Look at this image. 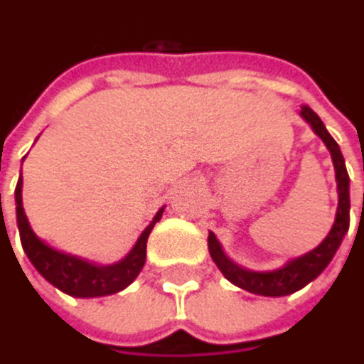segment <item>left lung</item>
Masks as SVG:
<instances>
[{
  "mask_svg": "<svg viewBox=\"0 0 364 364\" xmlns=\"http://www.w3.org/2000/svg\"><path fill=\"white\" fill-rule=\"evenodd\" d=\"M301 117L311 125L314 134L322 138V142L326 144V149L331 151L333 157V166H335V181H337V196H339V205H337V213H335V222L331 226V232L324 237V241L314 247L311 252L288 260L284 267L273 269V271H252V269H243L241 264H237L235 260L228 258V254L224 252L222 243L218 241V237L213 232H209V254L213 258V262L218 264V269L224 273V277L228 282H232L237 288H243L252 294H260V296H288L301 288H305L309 282H314L333 260V256L337 254L343 237L348 235L350 228V176L346 170V161L341 155L339 144L335 142V138L328 134V129L324 127L322 119L309 108L303 106L301 108Z\"/></svg>",
  "mask_w": 364,
  "mask_h": 364,
  "instance_id": "left-lung-1",
  "label": "left lung"
}]
</instances>
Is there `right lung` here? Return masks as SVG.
<instances>
[{"label":"right lung","instance_id":"right-lung-1","mask_svg":"<svg viewBox=\"0 0 364 364\" xmlns=\"http://www.w3.org/2000/svg\"><path fill=\"white\" fill-rule=\"evenodd\" d=\"M14 203H16V226L21 235L23 250L29 258V262L36 267V271L57 290L78 296V299H95V296H108L114 292H121L127 288L138 273L144 267L146 260V239L153 230V226L161 220L164 207L155 213L151 224L142 230L134 247L117 262L112 264H97L91 260H85L80 256H72L65 252L55 250L46 241H42L29 226V220L23 209V176L18 178L14 190ZM1 209V194H0Z\"/></svg>","mask_w":364,"mask_h":364}]
</instances>
